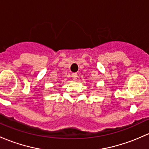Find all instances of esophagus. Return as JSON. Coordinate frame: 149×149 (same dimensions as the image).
<instances>
[{"mask_svg": "<svg viewBox=\"0 0 149 149\" xmlns=\"http://www.w3.org/2000/svg\"><path fill=\"white\" fill-rule=\"evenodd\" d=\"M71 77H72V79H73V81H76V80L77 79V78H78V74L76 73H72Z\"/></svg>", "mask_w": 149, "mask_h": 149, "instance_id": "esophagus-1", "label": "esophagus"}]
</instances>
